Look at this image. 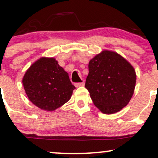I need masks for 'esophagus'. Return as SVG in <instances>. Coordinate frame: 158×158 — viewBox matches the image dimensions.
I'll list each match as a JSON object with an SVG mask.
<instances>
[{"mask_svg":"<svg viewBox=\"0 0 158 158\" xmlns=\"http://www.w3.org/2000/svg\"><path fill=\"white\" fill-rule=\"evenodd\" d=\"M74 85H75L77 88H78V87H81V86H84L85 85V81H82V82H77L74 84Z\"/></svg>","mask_w":158,"mask_h":158,"instance_id":"1","label":"esophagus"}]
</instances>
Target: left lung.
Segmentation results:
<instances>
[{
	"label": "left lung",
	"mask_w": 158,
	"mask_h": 158,
	"mask_svg": "<svg viewBox=\"0 0 158 158\" xmlns=\"http://www.w3.org/2000/svg\"><path fill=\"white\" fill-rule=\"evenodd\" d=\"M85 88L102 113L122 110L133 96L136 73L132 65L117 52L103 50L89 61Z\"/></svg>",
	"instance_id": "obj_1"
}]
</instances>
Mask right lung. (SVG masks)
Here are the masks:
<instances>
[{
  "mask_svg": "<svg viewBox=\"0 0 158 158\" xmlns=\"http://www.w3.org/2000/svg\"><path fill=\"white\" fill-rule=\"evenodd\" d=\"M27 97L42 110H56L71 97L75 86L68 73L54 58L42 57L34 62L23 77Z\"/></svg>",
  "mask_w": 158,
  "mask_h": 158,
  "instance_id": "obj_1",
  "label": "right lung"
}]
</instances>
